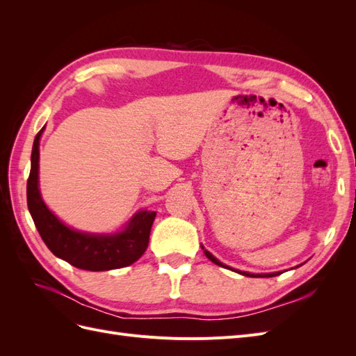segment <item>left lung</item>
Listing matches in <instances>:
<instances>
[{
  "label": "left lung",
  "mask_w": 356,
  "mask_h": 356,
  "mask_svg": "<svg viewBox=\"0 0 356 356\" xmlns=\"http://www.w3.org/2000/svg\"><path fill=\"white\" fill-rule=\"evenodd\" d=\"M202 248H203V246H202ZM203 252H204V255H207V257L209 258V260H211L212 263H215L217 266H221V267H227V266H224L222 263H220V261L217 260V258H215L209 251L204 250V248H203ZM239 273L243 275V276H250V277H273V276H277V275H279V272H277V273H267V275H252V273H248V272H239Z\"/></svg>",
  "instance_id": "left-lung-1"
}]
</instances>
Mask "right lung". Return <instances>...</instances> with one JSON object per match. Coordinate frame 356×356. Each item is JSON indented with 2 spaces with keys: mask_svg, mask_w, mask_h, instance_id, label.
Here are the masks:
<instances>
[{
  "mask_svg": "<svg viewBox=\"0 0 356 356\" xmlns=\"http://www.w3.org/2000/svg\"><path fill=\"white\" fill-rule=\"evenodd\" d=\"M41 132L42 129L34 139L26 184L28 209L41 239L56 257L81 270L104 272L135 263L147 250L156 212H138L124 232L113 236L80 233L67 227L49 211L38 190V145Z\"/></svg>",
  "mask_w": 356,
  "mask_h": 356,
  "instance_id": "1",
  "label": "right lung"
}]
</instances>
